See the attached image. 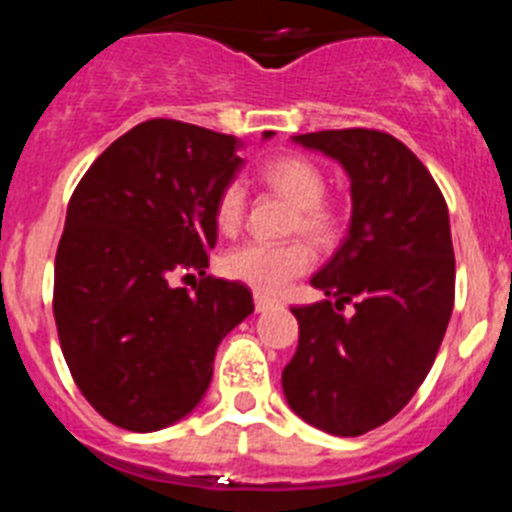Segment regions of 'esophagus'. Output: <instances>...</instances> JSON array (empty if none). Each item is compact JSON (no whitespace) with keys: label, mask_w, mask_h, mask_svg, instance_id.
<instances>
[{"label":"esophagus","mask_w":512,"mask_h":512,"mask_svg":"<svg viewBox=\"0 0 512 512\" xmlns=\"http://www.w3.org/2000/svg\"><path fill=\"white\" fill-rule=\"evenodd\" d=\"M253 305H256V312H266V310H271V307H279V302L256 292V295H253Z\"/></svg>","instance_id":"1"}]
</instances>
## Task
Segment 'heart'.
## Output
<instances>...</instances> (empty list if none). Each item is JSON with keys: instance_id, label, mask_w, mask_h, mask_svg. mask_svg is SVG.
Instances as JSON below:
<instances>
[{"instance_id": "obj_1", "label": "heart", "mask_w": 512, "mask_h": 512, "mask_svg": "<svg viewBox=\"0 0 512 512\" xmlns=\"http://www.w3.org/2000/svg\"><path fill=\"white\" fill-rule=\"evenodd\" d=\"M261 179L274 192L297 205L292 220L295 233H305L315 243H330L338 233V212L323 200L325 176L318 166L302 156H279L264 166ZM246 217V189L241 182H228L215 200V223L223 233L241 230ZM315 253L305 241L261 243L251 241L233 248L223 259V271L235 282L248 284L261 295H279L292 279L310 271Z\"/></svg>"}]
</instances>
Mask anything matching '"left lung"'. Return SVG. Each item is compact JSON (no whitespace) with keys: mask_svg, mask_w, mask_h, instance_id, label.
<instances>
[{"mask_svg":"<svg viewBox=\"0 0 512 512\" xmlns=\"http://www.w3.org/2000/svg\"><path fill=\"white\" fill-rule=\"evenodd\" d=\"M351 179V225L310 279L325 300L292 307L300 343L282 372L305 423L361 436L395 418L431 372L454 310L449 207L420 158L366 128L295 135ZM351 301L354 316H343Z\"/></svg>","mask_w":512,"mask_h":512,"instance_id":"8db88e82","label":"left lung"}]
</instances>
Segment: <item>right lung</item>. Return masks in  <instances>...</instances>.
<instances>
[{
  "label": "right lung",
  "mask_w": 512,
  "mask_h": 512,
  "mask_svg": "<svg viewBox=\"0 0 512 512\" xmlns=\"http://www.w3.org/2000/svg\"><path fill=\"white\" fill-rule=\"evenodd\" d=\"M238 148L233 135L146 120L71 194L53 277L58 341L81 395L117 428L151 433L192 413L220 341L253 312L246 284L205 274ZM182 273L201 274L192 293L175 287Z\"/></svg>",
  "instance_id": "right-lung-1"
}]
</instances>
